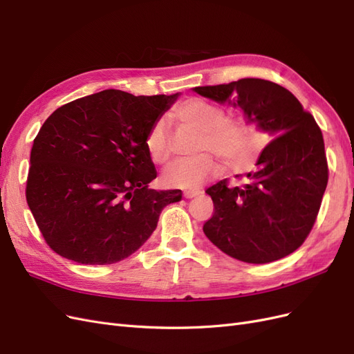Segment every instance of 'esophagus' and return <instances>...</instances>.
Masks as SVG:
<instances>
[{
  "label": "esophagus",
  "instance_id": "1",
  "mask_svg": "<svg viewBox=\"0 0 354 354\" xmlns=\"http://www.w3.org/2000/svg\"><path fill=\"white\" fill-rule=\"evenodd\" d=\"M202 192L201 190H186L185 194H183V196L186 198V199H192V198H195V196H198V195H201Z\"/></svg>",
  "mask_w": 354,
  "mask_h": 354
}]
</instances>
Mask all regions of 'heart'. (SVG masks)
<instances>
[{
	"label": "heart",
	"mask_w": 354,
	"mask_h": 354,
	"mask_svg": "<svg viewBox=\"0 0 354 354\" xmlns=\"http://www.w3.org/2000/svg\"><path fill=\"white\" fill-rule=\"evenodd\" d=\"M176 120L198 133L195 152L190 159L171 164L160 180L168 187L196 189L217 173V162L207 151L217 156L224 165L236 167L255 147L252 128L241 113L224 115L218 104L192 97L181 102L174 111ZM145 146L155 164H165L169 158L168 130L164 121H156L146 134Z\"/></svg>",
	"instance_id": "1"
}]
</instances>
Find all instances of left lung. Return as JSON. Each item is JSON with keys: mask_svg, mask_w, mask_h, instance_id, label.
Segmentation results:
<instances>
[{"mask_svg": "<svg viewBox=\"0 0 354 354\" xmlns=\"http://www.w3.org/2000/svg\"><path fill=\"white\" fill-rule=\"evenodd\" d=\"M202 97L239 108L273 140L241 186L221 180L205 192L214 202L207 238L233 259L264 264L294 252L316 221L328 185L322 131L295 95L259 78L195 87Z\"/></svg>", "mask_w": 354, "mask_h": 354, "instance_id": "left-lung-1", "label": "left lung"}]
</instances>
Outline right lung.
Listing matches in <instances>:
<instances>
[{"label": "right lung", "instance_id": "right-lung-1", "mask_svg": "<svg viewBox=\"0 0 354 354\" xmlns=\"http://www.w3.org/2000/svg\"><path fill=\"white\" fill-rule=\"evenodd\" d=\"M180 93L104 90L63 104L30 151L26 201L50 248L81 264H113L136 252L181 190H155L145 140Z\"/></svg>", "mask_w": 354, "mask_h": 354}]
</instances>
